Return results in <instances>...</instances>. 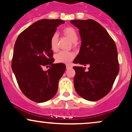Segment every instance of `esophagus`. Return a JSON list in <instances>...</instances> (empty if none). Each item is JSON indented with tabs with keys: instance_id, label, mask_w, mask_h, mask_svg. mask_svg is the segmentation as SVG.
I'll use <instances>...</instances> for the list:
<instances>
[{
	"instance_id": "obj_1",
	"label": "esophagus",
	"mask_w": 132,
	"mask_h": 132,
	"mask_svg": "<svg viewBox=\"0 0 132 132\" xmlns=\"http://www.w3.org/2000/svg\"><path fill=\"white\" fill-rule=\"evenodd\" d=\"M72 68V66H71V64H67V65H66V69H69V68Z\"/></svg>"
}]
</instances>
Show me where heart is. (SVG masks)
<instances>
[{"label":"heart","mask_w":132,"mask_h":132,"mask_svg":"<svg viewBox=\"0 0 132 132\" xmlns=\"http://www.w3.org/2000/svg\"><path fill=\"white\" fill-rule=\"evenodd\" d=\"M63 31L65 35L67 36L72 43H76L77 42L78 37L75 28L71 27H66L63 29ZM57 40H58V35L57 33H54L51 36L50 40V47L52 50L56 51L57 50ZM74 57H75V54L73 53L61 51L56 54L55 60L57 63L68 64L73 60Z\"/></svg>","instance_id":"b5f03b06"}]
</instances>
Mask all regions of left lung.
Here are the masks:
<instances>
[{"instance_id":"8db88e82","label":"left lung","mask_w":132,"mask_h":132,"mask_svg":"<svg viewBox=\"0 0 132 132\" xmlns=\"http://www.w3.org/2000/svg\"><path fill=\"white\" fill-rule=\"evenodd\" d=\"M79 29L81 45L73 63L89 65L88 70L74 66V85L81 97L97 101L110 90L119 72L118 53L114 41L101 24L93 20H73Z\"/></svg>"}]
</instances>
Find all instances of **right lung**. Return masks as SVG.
<instances>
[{"label":"right lung","instance_id":"obj_1","mask_svg":"<svg viewBox=\"0 0 132 132\" xmlns=\"http://www.w3.org/2000/svg\"><path fill=\"white\" fill-rule=\"evenodd\" d=\"M64 22L60 19L37 21L23 31L15 43L12 69L23 94L35 102L53 97L66 69L63 63L53 64L50 47L51 36ZM48 64L50 69L43 71V66Z\"/></svg>","mask_w":132,"mask_h":132}]
</instances>
